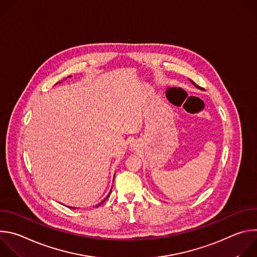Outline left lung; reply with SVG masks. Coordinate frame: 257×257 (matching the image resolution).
Masks as SVG:
<instances>
[{"label":"left lung","instance_id":"1","mask_svg":"<svg viewBox=\"0 0 257 257\" xmlns=\"http://www.w3.org/2000/svg\"><path fill=\"white\" fill-rule=\"evenodd\" d=\"M190 81H191V82H192V83H193V85H194V86H196V87H197V88H200V89H202V87H200V86H198V85H197V84H196V83H195V82H193V81H192V80H190Z\"/></svg>","mask_w":257,"mask_h":257}]
</instances>
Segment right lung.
<instances>
[{
	"label": "right lung",
	"mask_w": 257,
	"mask_h": 257,
	"mask_svg": "<svg viewBox=\"0 0 257 257\" xmlns=\"http://www.w3.org/2000/svg\"><path fill=\"white\" fill-rule=\"evenodd\" d=\"M111 191H112V190H111ZM109 193H111V192H109ZM108 195H109V194H108ZM108 195H107V196H106V198H107V197H108ZM106 198H105V199H106ZM105 199H104V200H105ZM104 200H103V201H104ZM103 201H102V202H103ZM102 202H100V203H99V204H97V205H96V207H97V206H99V205H100V204H102ZM70 208H75V207H70Z\"/></svg>",
	"instance_id": "right-lung-1"
}]
</instances>
